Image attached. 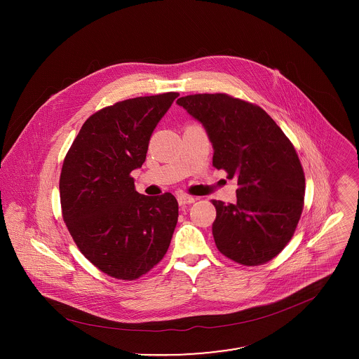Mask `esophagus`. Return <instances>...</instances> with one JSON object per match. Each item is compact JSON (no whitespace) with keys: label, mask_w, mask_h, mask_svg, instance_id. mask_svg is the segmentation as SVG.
<instances>
[{"label":"esophagus","mask_w":359,"mask_h":359,"mask_svg":"<svg viewBox=\"0 0 359 359\" xmlns=\"http://www.w3.org/2000/svg\"><path fill=\"white\" fill-rule=\"evenodd\" d=\"M177 201H178L180 205H191V203H194V202L196 201V198H194V196H191V195L181 194V195L177 196Z\"/></svg>","instance_id":"34e87169"}]
</instances>
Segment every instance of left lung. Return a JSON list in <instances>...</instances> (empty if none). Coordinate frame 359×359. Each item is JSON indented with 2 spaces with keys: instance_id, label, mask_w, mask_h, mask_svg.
<instances>
[{
  "instance_id": "left-lung-1",
  "label": "left lung",
  "mask_w": 359,
  "mask_h": 359,
  "mask_svg": "<svg viewBox=\"0 0 359 359\" xmlns=\"http://www.w3.org/2000/svg\"><path fill=\"white\" fill-rule=\"evenodd\" d=\"M177 103L205 126L212 165L238 180L235 205L211 201L217 249L246 266L271 261L290 242L304 207L306 177L293 144L255 103L218 93Z\"/></svg>"
}]
</instances>
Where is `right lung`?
I'll list each match as a JSON object with an SVG mask.
<instances>
[{
	"mask_svg": "<svg viewBox=\"0 0 359 359\" xmlns=\"http://www.w3.org/2000/svg\"><path fill=\"white\" fill-rule=\"evenodd\" d=\"M178 93L138 97L91 114L65 156L59 178L63 221L79 250L103 273L135 280L165 256L178 202L135 191L154 127Z\"/></svg>",
	"mask_w": 359,
	"mask_h": 359,
	"instance_id": "obj_1",
	"label": "right lung"
}]
</instances>
